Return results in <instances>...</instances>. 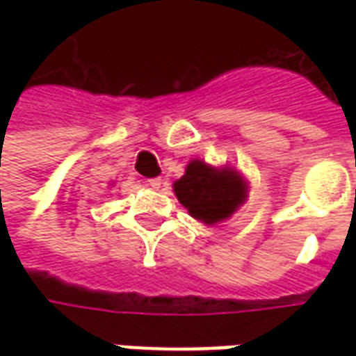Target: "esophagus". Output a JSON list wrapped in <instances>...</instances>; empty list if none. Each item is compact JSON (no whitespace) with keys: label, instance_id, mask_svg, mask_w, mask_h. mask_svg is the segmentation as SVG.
Returning <instances> with one entry per match:
<instances>
[{"label":"esophagus","instance_id":"obj_1","mask_svg":"<svg viewBox=\"0 0 356 356\" xmlns=\"http://www.w3.org/2000/svg\"><path fill=\"white\" fill-rule=\"evenodd\" d=\"M147 183L150 186H152V188H160V186H162V179H160V177H152V179H148Z\"/></svg>","mask_w":356,"mask_h":356}]
</instances>
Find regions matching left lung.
Here are the masks:
<instances>
[{"instance_id":"left-lung-1","label":"left lung","mask_w":356,"mask_h":356,"mask_svg":"<svg viewBox=\"0 0 356 356\" xmlns=\"http://www.w3.org/2000/svg\"><path fill=\"white\" fill-rule=\"evenodd\" d=\"M173 191L188 213L204 223L229 217L244 198L240 175L234 171H217L200 160L188 163L186 173L173 185Z\"/></svg>"}]
</instances>
